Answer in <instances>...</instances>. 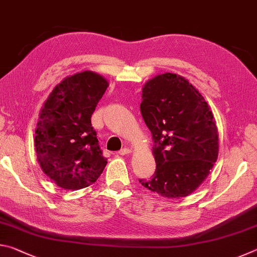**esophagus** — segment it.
Instances as JSON below:
<instances>
[{"label":"esophagus","instance_id":"obj_1","mask_svg":"<svg viewBox=\"0 0 257 257\" xmlns=\"http://www.w3.org/2000/svg\"><path fill=\"white\" fill-rule=\"evenodd\" d=\"M129 153H132V150L128 149V147H124V149L120 150V151L118 152L119 155H127V154H129Z\"/></svg>","mask_w":257,"mask_h":257}]
</instances>
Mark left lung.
<instances>
[{
	"mask_svg": "<svg viewBox=\"0 0 257 257\" xmlns=\"http://www.w3.org/2000/svg\"><path fill=\"white\" fill-rule=\"evenodd\" d=\"M141 112L153 137L156 170L139 182L168 198L198 188L216 162L219 135L201 93L184 77L162 73L143 87Z\"/></svg>",
	"mask_w": 257,
	"mask_h": 257,
	"instance_id": "1",
	"label": "left lung"
}]
</instances>
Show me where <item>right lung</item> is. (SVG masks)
Returning <instances> with one entry per match:
<instances>
[{
    "instance_id": "obj_1",
    "label": "right lung",
    "mask_w": 257,
    "mask_h": 257,
    "mask_svg": "<svg viewBox=\"0 0 257 257\" xmlns=\"http://www.w3.org/2000/svg\"><path fill=\"white\" fill-rule=\"evenodd\" d=\"M107 86L98 73L78 72L55 86L44 103L35 151L43 172L61 188L88 187L105 168L90 118Z\"/></svg>"
}]
</instances>
